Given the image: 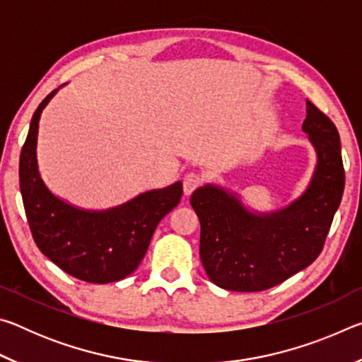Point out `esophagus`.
Wrapping results in <instances>:
<instances>
[{
    "label": "esophagus",
    "mask_w": 362,
    "mask_h": 362,
    "mask_svg": "<svg viewBox=\"0 0 362 362\" xmlns=\"http://www.w3.org/2000/svg\"><path fill=\"white\" fill-rule=\"evenodd\" d=\"M201 183H203V177H201L198 173L187 174L183 177V193L189 196L196 188L201 187Z\"/></svg>",
    "instance_id": "34e87169"
}]
</instances>
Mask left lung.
<instances>
[{"label":"left lung","instance_id":"1","mask_svg":"<svg viewBox=\"0 0 362 362\" xmlns=\"http://www.w3.org/2000/svg\"><path fill=\"white\" fill-rule=\"evenodd\" d=\"M303 131L317 151L316 173L302 198L286 209L255 216L235 196L211 185L198 188L189 198L201 223V262L222 289L267 291L321 254L341 201L345 169L339 131L310 100Z\"/></svg>","mask_w":362,"mask_h":362}]
</instances>
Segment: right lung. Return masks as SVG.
<instances>
[{
	"instance_id": "obj_1",
	"label": "right lung",
	"mask_w": 362,
	"mask_h": 362,
	"mask_svg": "<svg viewBox=\"0 0 362 362\" xmlns=\"http://www.w3.org/2000/svg\"><path fill=\"white\" fill-rule=\"evenodd\" d=\"M56 93L36 108L21 151L19 182L30 231L41 252L70 276L94 284L115 283L142 262L158 223L180 203L182 183L103 212L76 209L56 198L41 180L35 151L41 112Z\"/></svg>"
}]
</instances>
